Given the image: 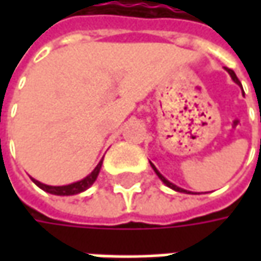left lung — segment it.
Returning a JSON list of instances; mask_svg holds the SVG:
<instances>
[{"label":"left lung","instance_id":"left-lung-1","mask_svg":"<svg viewBox=\"0 0 261 261\" xmlns=\"http://www.w3.org/2000/svg\"><path fill=\"white\" fill-rule=\"evenodd\" d=\"M225 69H226V71H228V74L231 75V78H232V80L236 81L237 84H241V83H240V80L237 78L236 72H234L232 69H229V68H225ZM151 166H152V164H151ZM152 168H154V171H155V173H156V175H158V177H160V178H161V180L164 181V185L168 186L170 189H173V190H175V192H181V193H190V192H187V190H183V189H180V187H177V186L173 185V183H170V181L167 180L166 177H163V175H161V174H160V173H158V170H156V168H155V167H154V166H152Z\"/></svg>","mask_w":261,"mask_h":261}]
</instances>
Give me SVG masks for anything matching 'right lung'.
Wrapping results in <instances>:
<instances>
[{"mask_svg": "<svg viewBox=\"0 0 261 261\" xmlns=\"http://www.w3.org/2000/svg\"><path fill=\"white\" fill-rule=\"evenodd\" d=\"M101 164H103V160L98 163V166L95 167L94 170H93V173L90 175H87L86 178H83V180H80V181H76V183H72V185H68V186H47L43 185V183H40V181H37L35 178H32L33 181H35L36 186H39L42 190H45L47 193H50V195H58V196H71V195H76V193H81V192H84L87 190L90 186L93 185L95 181V178H97V175L100 173V168H101Z\"/></svg>", "mask_w": 261, "mask_h": 261, "instance_id": "add662e5", "label": "right lung"}]
</instances>
